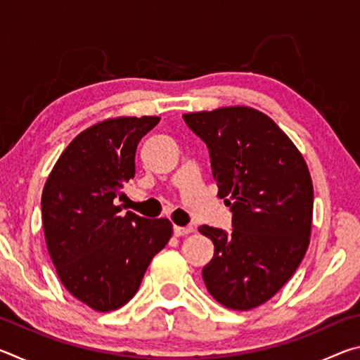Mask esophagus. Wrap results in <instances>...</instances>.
<instances>
[{
    "instance_id": "obj_1",
    "label": "esophagus",
    "mask_w": 360,
    "mask_h": 360,
    "mask_svg": "<svg viewBox=\"0 0 360 360\" xmlns=\"http://www.w3.org/2000/svg\"><path fill=\"white\" fill-rule=\"evenodd\" d=\"M193 231V227H179V225H174V235L176 236H184Z\"/></svg>"
}]
</instances>
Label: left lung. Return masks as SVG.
<instances>
[{
    "label": "left lung",
    "instance_id": "obj_1",
    "mask_svg": "<svg viewBox=\"0 0 360 360\" xmlns=\"http://www.w3.org/2000/svg\"><path fill=\"white\" fill-rule=\"evenodd\" d=\"M182 117L208 146L217 195L233 212L231 233L198 229L214 243L203 281L224 307L249 311L289 281L307 252L311 174L290 138L257 109L227 106Z\"/></svg>",
    "mask_w": 360,
    "mask_h": 360
}]
</instances>
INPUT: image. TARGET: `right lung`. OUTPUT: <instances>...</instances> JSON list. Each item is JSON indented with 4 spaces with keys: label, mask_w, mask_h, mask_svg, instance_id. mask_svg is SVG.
I'll return each instance as SVG.
<instances>
[{
    "label": "right lung",
    "mask_w": 360,
    "mask_h": 360,
    "mask_svg": "<svg viewBox=\"0 0 360 360\" xmlns=\"http://www.w3.org/2000/svg\"><path fill=\"white\" fill-rule=\"evenodd\" d=\"M158 120L122 115L96 122L66 146L42 191V225L57 275L95 311L129 303L173 235L168 219L122 216L114 205L122 186L135 178L139 139Z\"/></svg>",
    "instance_id": "obj_1"
}]
</instances>
